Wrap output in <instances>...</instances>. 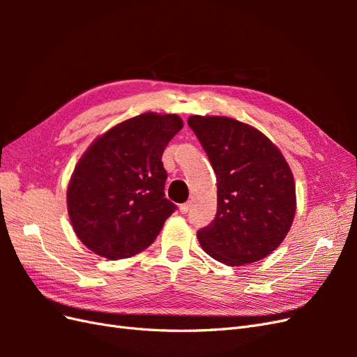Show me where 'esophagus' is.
<instances>
[{"label":"esophagus","mask_w":357,"mask_h":357,"mask_svg":"<svg viewBox=\"0 0 357 357\" xmlns=\"http://www.w3.org/2000/svg\"><path fill=\"white\" fill-rule=\"evenodd\" d=\"M189 208H190V202L181 204V205H180V213H181V214H186V213L189 211Z\"/></svg>","instance_id":"34e87169"}]
</instances>
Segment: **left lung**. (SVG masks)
I'll list each match as a JSON object with an SVG mask.
<instances>
[{
  "instance_id": "1",
  "label": "left lung",
  "mask_w": 357,
  "mask_h": 357,
  "mask_svg": "<svg viewBox=\"0 0 357 357\" xmlns=\"http://www.w3.org/2000/svg\"><path fill=\"white\" fill-rule=\"evenodd\" d=\"M218 177V213L197 236L215 261L257 262L283 243L296 211L295 181L277 146L256 128L225 116H190Z\"/></svg>"
}]
</instances>
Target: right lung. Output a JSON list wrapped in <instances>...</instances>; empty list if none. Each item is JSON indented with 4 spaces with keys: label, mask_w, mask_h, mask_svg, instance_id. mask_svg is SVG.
Returning <instances> with one entry per match:
<instances>
[{
    "label": "right lung",
    "mask_w": 357,
    "mask_h": 357,
    "mask_svg": "<svg viewBox=\"0 0 357 357\" xmlns=\"http://www.w3.org/2000/svg\"><path fill=\"white\" fill-rule=\"evenodd\" d=\"M177 114L143 113L113 126L86 150L67 190L73 229L91 252L117 261L155 241L177 208L165 198L162 153Z\"/></svg>",
    "instance_id": "obj_1"
}]
</instances>
